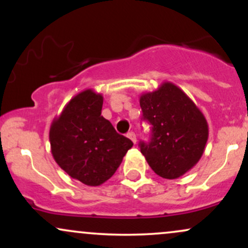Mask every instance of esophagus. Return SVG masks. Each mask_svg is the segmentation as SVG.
I'll return each instance as SVG.
<instances>
[{
    "label": "esophagus",
    "instance_id": "esophagus-1",
    "mask_svg": "<svg viewBox=\"0 0 248 248\" xmlns=\"http://www.w3.org/2000/svg\"><path fill=\"white\" fill-rule=\"evenodd\" d=\"M127 138H129L130 140L133 141L134 144L136 143V135H135V133H134V132H129V133H128V134H127Z\"/></svg>",
    "mask_w": 248,
    "mask_h": 248
}]
</instances>
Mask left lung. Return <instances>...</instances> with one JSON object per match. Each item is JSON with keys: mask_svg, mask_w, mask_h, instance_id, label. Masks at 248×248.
Returning a JSON list of instances; mask_svg holds the SVG:
<instances>
[{"mask_svg": "<svg viewBox=\"0 0 248 248\" xmlns=\"http://www.w3.org/2000/svg\"><path fill=\"white\" fill-rule=\"evenodd\" d=\"M142 120L150 124V140L139 143L150 168L175 179L196 166L209 138L203 113L181 88L166 81L140 96Z\"/></svg>", "mask_w": 248, "mask_h": 248, "instance_id": "1", "label": "left lung"}]
</instances>
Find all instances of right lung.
<instances>
[{
	"label": "right lung",
	"instance_id": "1",
	"mask_svg": "<svg viewBox=\"0 0 248 248\" xmlns=\"http://www.w3.org/2000/svg\"><path fill=\"white\" fill-rule=\"evenodd\" d=\"M102 102L101 94L84 91L71 99L50 128L51 153L57 164L90 186L112 177L133 147L101 115Z\"/></svg>",
	"mask_w": 248,
	"mask_h": 248
}]
</instances>
